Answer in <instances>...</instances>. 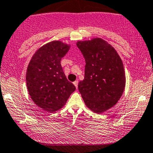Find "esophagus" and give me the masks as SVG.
<instances>
[{
	"label": "esophagus",
	"mask_w": 153,
	"mask_h": 153,
	"mask_svg": "<svg viewBox=\"0 0 153 153\" xmlns=\"http://www.w3.org/2000/svg\"><path fill=\"white\" fill-rule=\"evenodd\" d=\"M74 86L76 87V88L77 89V88H78V81L74 82Z\"/></svg>",
	"instance_id": "esophagus-1"
}]
</instances>
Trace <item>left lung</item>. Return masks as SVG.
Masks as SVG:
<instances>
[{
	"mask_svg": "<svg viewBox=\"0 0 153 153\" xmlns=\"http://www.w3.org/2000/svg\"><path fill=\"white\" fill-rule=\"evenodd\" d=\"M76 46L85 59V79L78 89L85 105L101 114L113 107L126 87L124 67L114 47L101 38L79 41Z\"/></svg>",
	"mask_w": 153,
	"mask_h": 153,
	"instance_id": "8db88e82",
	"label": "left lung"
}]
</instances>
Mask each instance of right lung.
<instances>
[{
	"mask_svg": "<svg viewBox=\"0 0 153 153\" xmlns=\"http://www.w3.org/2000/svg\"><path fill=\"white\" fill-rule=\"evenodd\" d=\"M71 46L52 41L34 53L27 68L26 84L31 99L48 112L61 109L72 93L74 85L68 81L60 60Z\"/></svg>",
	"mask_w": 153,
	"mask_h": 153,
	"instance_id": "1",
	"label": "right lung"
}]
</instances>
